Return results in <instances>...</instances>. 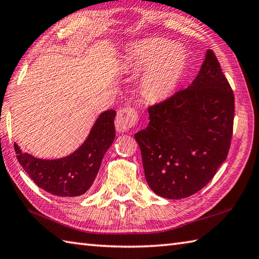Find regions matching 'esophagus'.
<instances>
[{
	"mask_svg": "<svg viewBox=\"0 0 259 259\" xmlns=\"http://www.w3.org/2000/svg\"><path fill=\"white\" fill-rule=\"evenodd\" d=\"M138 113L134 108L132 107H125V108L119 109L118 113H117L116 117V130L119 132V133H125L128 130L133 127L134 125L138 123Z\"/></svg>",
	"mask_w": 259,
	"mask_h": 259,
	"instance_id": "34e87169",
	"label": "esophagus"
}]
</instances>
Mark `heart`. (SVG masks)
I'll use <instances>...</instances> for the list:
<instances>
[{
    "label": "heart",
    "mask_w": 259,
    "mask_h": 259,
    "mask_svg": "<svg viewBox=\"0 0 259 259\" xmlns=\"http://www.w3.org/2000/svg\"><path fill=\"white\" fill-rule=\"evenodd\" d=\"M127 61L136 70L145 69L144 95L153 101L168 99L182 84L188 69V53L183 46L165 38H149L131 48Z\"/></svg>",
    "instance_id": "b5f03b06"
}]
</instances>
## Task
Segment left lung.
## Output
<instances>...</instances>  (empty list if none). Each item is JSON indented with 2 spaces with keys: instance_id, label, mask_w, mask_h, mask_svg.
<instances>
[{
  "instance_id": "8db88e82",
  "label": "left lung",
  "mask_w": 259,
  "mask_h": 259,
  "mask_svg": "<svg viewBox=\"0 0 259 259\" xmlns=\"http://www.w3.org/2000/svg\"><path fill=\"white\" fill-rule=\"evenodd\" d=\"M148 111V127L134 136L149 187L163 198L192 196L226 161L232 138L235 97L214 53L187 89Z\"/></svg>"
}]
</instances>
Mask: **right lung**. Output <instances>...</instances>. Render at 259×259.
<instances>
[{"label":"right lung","mask_w":259,"mask_h":259,"mask_svg":"<svg viewBox=\"0 0 259 259\" xmlns=\"http://www.w3.org/2000/svg\"><path fill=\"white\" fill-rule=\"evenodd\" d=\"M116 111L99 115L85 141L70 155L60 159H39L23 153L17 143V159L38 187L55 196L75 197L84 194L97 177L107 150L115 139Z\"/></svg>","instance_id":"obj_1"}]
</instances>
